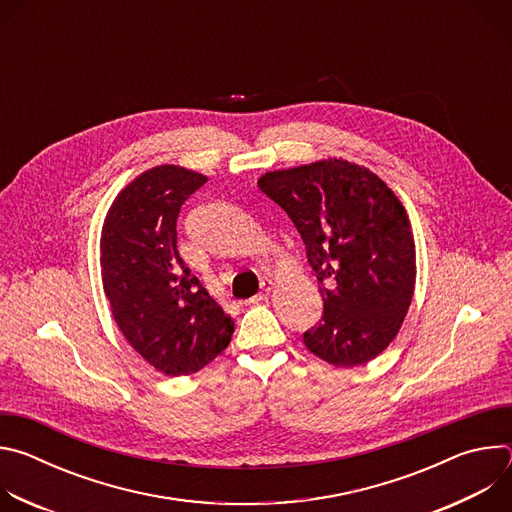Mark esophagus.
I'll return each instance as SVG.
<instances>
[{
	"mask_svg": "<svg viewBox=\"0 0 512 512\" xmlns=\"http://www.w3.org/2000/svg\"><path fill=\"white\" fill-rule=\"evenodd\" d=\"M271 289H273V281H271V279H265V281H263V289L259 291L257 296H253V298L249 300V304H259V302L267 300V296L271 294Z\"/></svg>",
	"mask_w": 512,
	"mask_h": 512,
	"instance_id": "obj_1",
	"label": "esophagus"
}]
</instances>
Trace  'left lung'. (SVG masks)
Wrapping results in <instances>:
<instances>
[{
  "instance_id": "8db88e82",
  "label": "left lung",
  "mask_w": 512,
  "mask_h": 512,
  "mask_svg": "<svg viewBox=\"0 0 512 512\" xmlns=\"http://www.w3.org/2000/svg\"><path fill=\"white\" fill-rule=\"evenodd\" d=\"M259 188L296 225L324 312L304 332L310 352L352 369L397 336L415 287V243L393 190L371 170L322 160L267 172Z\"/></svg>"
}]
</instances>
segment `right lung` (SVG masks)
Masks as SVG:
<instances>
[{
  "mask_svg": "<svg viewBox=\"0 0 512 512\" xmlns=\"http://www.w3.org/2000/svg\"><path fill=\"white\" fill-rule=\"evenodd\" d=\"M206 176L158 166L129 182L101 233V275L113 318L127 342L168 377L200 371L221 354L235 322L178 253L180 206Z\"/></svg>",
  "mask_w": 512,
  "mask_h": 512,
  "instance_id": "right-lung-1",
  "label": "right lung"
}]
</instances>
